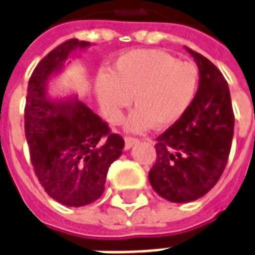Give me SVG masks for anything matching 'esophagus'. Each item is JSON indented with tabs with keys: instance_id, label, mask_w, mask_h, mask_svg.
I'll use <instances>...</instances> for the list:
<instances>
[{
	"instance_id": "34e87169",
	"label": "esophagus",
	"mask_w": 255,
	"mask_h": 255,
	"mask_svg": "<svg viewBox=\"0 0 255 255\" xmlns=\"http://www.w3.org/2000/svg\"><path fill=\"white\" fill-rule=\"evenodd\" d=\"M124 141H126V149H129L132 148V147H133V145H135L139 140L135 139V137H131V136H126V137H124Z\"/></svg>"
}]
</instances>
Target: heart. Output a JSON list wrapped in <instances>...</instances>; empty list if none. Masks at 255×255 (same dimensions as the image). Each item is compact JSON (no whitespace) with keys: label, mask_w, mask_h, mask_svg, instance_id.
Listing matches in <instances>:
<instances>
[{"label":"heart","mask_w":255,"mask_h":255,"mask_svg":"<svg viewBox=\"0 0 255 255\" xmlns=\"http://www.w3.org/2000/svg\"><path fill=\"white\" fill-rule=\"evenodd\" d=\"M197 67L179 61L158 49H137L122 54L111 73H100L95 81L99 104L112 124L120 123L123 111L136 108L126 120V128L144 132L156 126L171 127L194 102L198 89Z\"/></svg>","instance_id":"b5f03b06"}]
</instances>
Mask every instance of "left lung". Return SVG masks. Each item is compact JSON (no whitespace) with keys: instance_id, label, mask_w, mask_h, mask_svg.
Masks as SVG:
<instances>
[{"instance_id":"8db88e82","label":"left lung","mask_w":255,"mask_h":255,"mask_svg":"<svg viewBox=\"0 0 255 255\" xmlns=\"http://www.w3.org/2000/svg\"><path fill=\"white\" fill-rule=\"evenodd\" d=\"M199 69L187 112L156 139L149 183L167 201L187 203L206 195L221 178L231 148L234 114L229 85L209 58L184 46Z\"/></svg>"}]
</instances>
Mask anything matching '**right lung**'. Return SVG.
Returning <instances> with one entry per match:
<instances>
[{"label":"right lung","instance_id":"right-lung-1","mask_svg":"<svg viewBox=\"0 0 255 255\" xmlns=\"http://www.w3.org/2000/svg\"><path fill=\"white\" fill-rule=\"evenodd\" d=\"M91 42L68 40L38 63L29 80L25 136L37 178L46 194L69 207L102 197L107 172L123 152V137L76 93L53 96L50 84L63 75L77 50Z\"/></svg>","mask_w":255,"mask_h":255}]
</instances>
